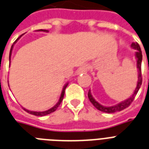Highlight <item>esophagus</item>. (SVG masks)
Returning <instances> with one entry per match:
<instances>
[{"mask_svg":"<svg viewBox=\"0 0 149 149\" xmlns=\"http://www.w3.org/2000/svg\"><path fill=\"white\" fill-rule=\"evenodd\" d=\"M89 70V66L88 65H83L80 67V68L78 70V73L80 74V73H86V72H88V70Z\"/></svg>","mask_w":149,"mask_h":149,"instance_id":"34e87169","label":"esophagus"}]
</instances>
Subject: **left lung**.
Instances as JSON below:
<instances>
[{"mask_svg": "<svg viewBox=\"0 0 149 149\" xmlns=\"http://www.w3.org/2000/svg\"><path fill=\"white\" fill-rule=\"evenodd\" d=\"M132 48H133L136 50L135 52V58L137 60V69H138V82H137V86H136V88H135V91L132 93V95L130 96L129 98H128L127 100H124L123 102H119V103L115 105V106H104L101 104H100L99 102L96 101L93 98V96L92 95L91 91L90 89L89 90V93H88V97H89V101L92 102V104L95 106V108L97 109L98 110H100L101 112H107V113H112V112H119V111H122V110L125 109V108H127L128 106L130 105V104L132 102V101L135 99V95L137 94V93L139 92V89H140V86L141 85V83H142V78H141V60H142V54H141V48H140L139 45L138 43H132L131 45Z\"/></svg>", "mask_w": 149, "mask_h": 149, "instance_id": "1", "label": "left lung"}]
</instances>
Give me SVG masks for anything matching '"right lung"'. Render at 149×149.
I'll return each mask as SVG.
<instances>
[{"label": "right lung", "mask_w": 149, "mask_h": 149, "mask_svg": "<svg viewBox=\"0 0 149 149\" xmlns=\"http://www.w3.org/2000/svg\"><path fill=\"white\" fill-rule=\"evenodd\" d=\"M37 31L49 32V31H47V30H38V31ZM22 35H20V37H18L17 39L15 41H14V44H13V45L11 46V48H10V55H9L10 64V58H11L12 50H13V48H14V44H15V43H17V41L18 40L20 39V37H22ZM68 86V83H66V84H65V86H63V88L62 93H61V95H60V99H59V101H58V102H57V103L56 104V105L54 106V107H52L51 109H48V110H46V111H43V112H36V111H31V110L26 109H24H24L25 110V111H26V112H28V113H30V114L34 115V116H46V115L50 114V113H52V112H55L56 110V109H57L58 107H59V106H60V105L61 102H62V101H63V96H64V93H65V89H66V86Z\"/></svg>", "instance_id": "right-lung-1"}]
</instances>
